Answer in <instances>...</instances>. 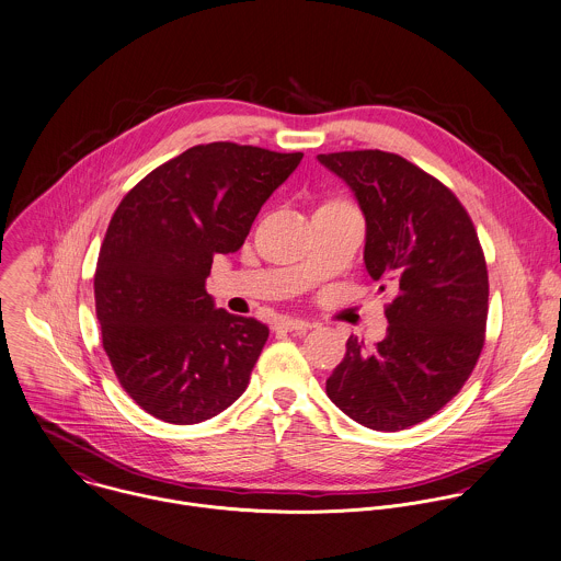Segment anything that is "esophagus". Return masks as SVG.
I'll use <instances>...</instances> for the list:
<instances>
[{
    "label": "esophagus",
    "mask_w": 561,
    "mask_h": 561,
    "mask_svg": "<svg viewBox=\"0 0 561 561\" xmlns=\"http://www.w3.org/2000/svg\"><path fill=\"white\" fill-rule=\"evenodd\" d=\"M313 324L309 320H300V318H283L278 322V329L283 331H309Z\"/></svg>",
    "instance_id": "obj_1"
}]
</instances>
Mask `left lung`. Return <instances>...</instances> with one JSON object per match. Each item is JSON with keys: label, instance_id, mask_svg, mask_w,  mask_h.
Masks as SVG:
<instances>
[{"label": "left lung", "instance_id": "obj_1", "mask_svg": "<svg viewBox=\"0 0 561 561\" xmlns=\"http://www.w3.org/2000/svg\"><path fill=\"white\" fill-rule=\"evenodd\" d=\"M355 191L366 215V267L385 305L387 335L373 351L348 337L327 380L329 398L374 431H402L435 415L474 370L485 344L488 265L457 195L382 150L320 154Z\"/></svg>", "mask_w": 561, "mask_h": 561}]
</instances>
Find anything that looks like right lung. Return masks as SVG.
I'll return each mask as SVG.
<instances>
[{"label":"right lung","mask_w":561,"mask_h":561,"mask_svg":"<svg viewBox=\"0 0 561 561\" xmlns=\"http://www.w3.org/2000/svg\"><path fill=\"white\" fill-rule=\"evenodd\" d=\"M302 152L215 141L152 170L115 208L95 267L102 346L124 391L170 424L204 422L248 387L270 329L215 309V254L237 252Z\"/></svg>","instance_id":"right-lung-1"}]
</instances>
